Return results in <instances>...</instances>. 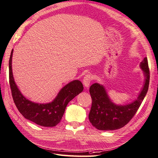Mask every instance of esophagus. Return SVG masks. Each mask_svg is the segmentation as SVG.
<instances>
[{
    "label": "esophagus",
    "instance_id": "obj_1",
    "mask_svg": "<svg viewBox=\"0 0 158 158\" xmlns=\"http://www.w3.org/2000/svg\"><path fill=\"white\" fill-rule=\"evenodd\" d=\"M92 76L90 74H86L85 76L84 77V78H83V84H84V86L88 88V86H90V84L92 80Z\"/></svg>",
    "mask_w": 158,
    "mask_h": 158
}]
</instances>
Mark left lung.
Here are the masks:
<instances>
[{"mask_svg": "<svg viewBox=\"0 0 158 158\" xmlns=\"http://www.w3.org/2000/svg\"><path fill=\"white\" fill-rule=\"evenodd\" d=\"M145 76V84L136 101L127 105H116L111 102L102 85L94 83L90 87L92 106L89 113L91 124L99 130L109 131L121 129L131 121L147 94L149 83V69L147 57L140 64Z\"/></svg>", "mask_w": 158, "mask_h": 158, "instance_id": "1", "label": "left lung"}]
</instances>
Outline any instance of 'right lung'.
<instances>
[{"label": "right lung", "instance_id": "1", "mask_svg": "<svg viewBox=\"0 0 158 158\" xmlns=\"http://www.w3.org/2000/svg\"><path fill=\"white\" fill-rule=\"evenodd\" d=\"M12 49L9 59V84L14 102L19 112L25 118L37 125L54 127L60 122L66 106L71 100L83 90L79 80H74L65 86L53 102L48 104L35 103L26 99L15 82L12 72Z\"/></svg>", "mask_w": 158, "mask_h": 158}]
</instances>
